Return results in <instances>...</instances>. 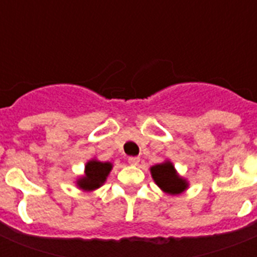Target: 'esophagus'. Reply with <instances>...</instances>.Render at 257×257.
Segmentation results:
<instances>
[{
	"mask_svg": "<svg viewBox=\"0 0 257 257\" xmlns=\"http://www.w3.org/2000/svg\"><path fill=\"white\" fill-rule=\"evenodd\" d=\"M128 163H130V165H134V166H136L138 165V163L140 162V158L139 157H128Z\"/></svg>",
	"mask_w": 257,
	"mask_h": 257,
	"instance_id": "1",
	"label": "esophagus"
}]
</instances>
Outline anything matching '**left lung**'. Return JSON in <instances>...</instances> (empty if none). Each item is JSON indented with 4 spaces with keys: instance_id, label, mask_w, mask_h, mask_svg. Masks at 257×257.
Instances as JSON below:
<instances>
[{
    "instance_id": "left-lung-1",
    "label": "left lung",
    "mask_w": 257,
    "mask_h": 257,
    "mask_svg": "<svg viewBox=\"0 0 257 257\" xmlns=\"http://www.w3.org/2000/svg\"><path fill=\"white\" fill-rule=\"evenodd\" d=\"M152 176L161 189L170 194H179L187 188V183L179 178L171 162H165L153 166L151 169Z\"/></svg>"
}]
</instances>
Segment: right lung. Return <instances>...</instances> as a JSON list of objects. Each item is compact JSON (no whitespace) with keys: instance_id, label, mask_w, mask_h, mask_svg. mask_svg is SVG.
<instances>
[{"instance_id":"obj_1","label":"right lung","mask_w":257,"mask_h":257,"mask_svg":"<svg viewBox=\"0 0 257 257\" xmlns=\"http://www.w3.org/2000/svg\"><path fill=\"white\" fill-rule=\"evenodd\" d=\"M110 170H112L110 163L90 161L86 165V176L78 181L79 188H82L85 190L96 189L105 181Z\"/></svg>"}]
</instances>
